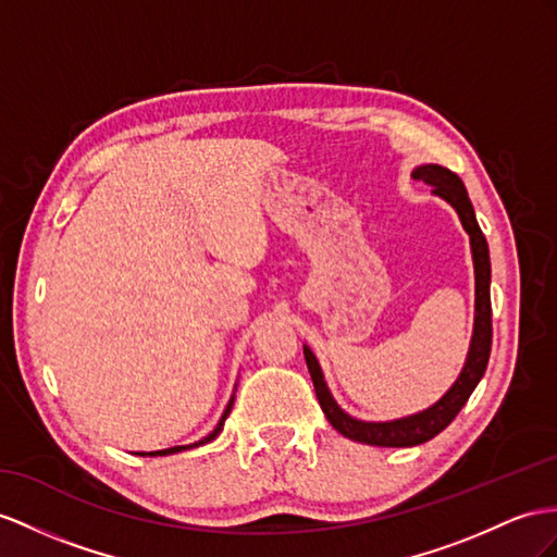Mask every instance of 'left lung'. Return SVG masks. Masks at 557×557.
Listing matches in <instances>:
<instances>
[{"mask_svg": "<svg viewBox=\"0 0 557 557\" xmlns=\"http://www.w3.org/2000/svg\"><path fill=\"white\" fill-rule=\"evenodd\" d=\"M411 178L423 181L428 185H433V193L440 195L459 213V219L466 227V233L470 235V249H473V263H475V330H473V341H470V350H468V360L461 376L456 379L454 386L447 391V395L442 397L440 403L433 407H428L421 414L407 417V419H397V421H386V423H367L348 417L344 409H341L332 393L326 391L324 376L320 372V364L315 360V355L310 352V348H304L306 355V364L312 379V386H315L318 403L324 411L326 421H330L341 435H346L350 440L367 442V445H376V447H414L421 445V442H428L435 437L437 433L445 431V428L456 419L461 407L468 403L470 393L475 391L480 383L484 369H487L490 362V350H492V298H490V280H492V265H490V249H487V239H484L473 205H470L468 193L463 181L454 174V171L440 166V164H423L419 166Z\"/></svg>", "mask_w": 557, "mask_h": 557, "instance_id": "1", "label": "left lung"}]
</instances>
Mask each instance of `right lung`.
Wrapping results in <instances>:
<instances>
[{
    "label": "right lung",
    "mask_w": 557,
    "mask_h": 557,
    "mask_svg": "<svg viewBox=\"0 0 557 557\" xmlns=\"http://www.w3.org/2000/svg\"><path fill=\"white\" fill-rule=\"evenodd\" d=\"M233 403H235V397H231V403H227V407H225V411H223V417H221V421H219V425L213 428V431L207 435V437H202L199 442H195V445H183V447H169V449H160V451H150V456H164V454H176V451H183V449H190V447H199V445H205V442H211L213 437H216L219 433H221V428H223V421L227 419V414H231V409H233Z\"/></svg>",
    "instance_id": "obj_1"
}]
</instances>
